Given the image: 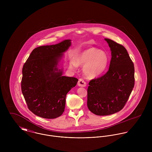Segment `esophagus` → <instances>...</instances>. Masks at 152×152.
<instances>
[{"instance_id": "esophagus-1", "label": "esophagus", "mask_w": 152, "mask_h": 152, "mask_svg": "<svg viewBox=\"0 0 152 152\" xmlns=\"http://www.w3.org/2000/svg\"><path fill=\"white\" fill-rule=\"evenodd\" d=\"M78 86L79 87H86L87 84H86V83L83 79L80 78V79H79V80H78Z\"/></svg>"}]
</instances>
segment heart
Here are the masks:
<instances>
[{
    "label": "heart",
    "instance_id": "heart-1",
    "mask_svg": "<svg viewBox=\"0 0 152 152\" xmlns=\"http://www.w3.org/2000/svg\"><path fill=\"white\" fill-rule=\"evenodd\" d=\"M108 62V57L104 51L95 47H89L80 53L75 60H71L69 67L75 69L78 65H84V75L92 79L101 75L105 71Z\"/></svg>",
    "mask_w": 152,
    "mask_h": 152
}]
</instances>
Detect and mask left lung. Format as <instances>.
I'll return each instance as SVG.
<instances>
[{
	"instance_id": "8db88e82",
	"label": "left lung",
	"mask_w": 152,
	"mask_h": 152,
	"mask_svg": "<svg viewBox=\"0 0 152 152\" xmlns=\"http://www.w3.org/2000/svg\"><path fill=\"white\" fill-rule=\"evenodd\" d=\"M111 51L109 70L103 76L89 81L87 107L93 113L106 116L124 108L134 85V68L126 49L105 39Z\"/></svg>"
}]
</instances>
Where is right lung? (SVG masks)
I'll list each match as a JSON object with an SVG mask.
<instances>
[{
    "label": "right lung",
    "mask_w": 152,
    "mask_h": 152,
    "mask_svg": "<svg viewBox=\"0 0 152 152\" xmlns=\"http://www.w3.org/2000/svg\"><path fill=\"white\" fill-rule=\"evenodd\" d=\"M71 40L40 46L30 54L22 69V92L28 108L36 115L54 119L64 111L67 93L78 80L63 76L57 66Z\"/></svg>",
    "instance_id": "obj_1"
}]
</instances>
